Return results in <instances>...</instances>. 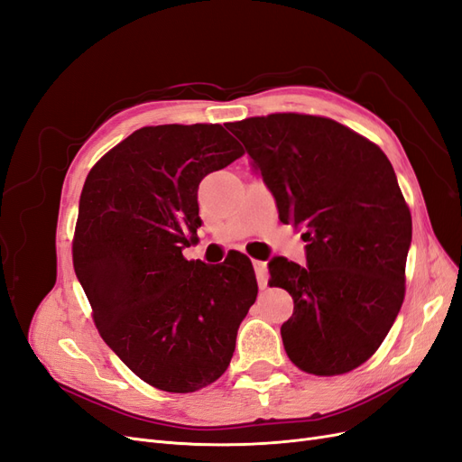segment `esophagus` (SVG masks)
I'll return each instance as SVG.
<instances>
[{
    "label": "esophagus",
    "mask_w": 462,
    "mask_h": 462,
    "mask_svg": "<svg viewBox=\"0 0 462 462\" xmlns=\"http://www.w3.org/2000/svg\"><path fill=\"white\" fill-rule=\"evenodd\" d=\"M253 263H254L258 285H260V289H265V287H268V265H265V262H260V260H254Z\"/></svg>",
    "instance_id": "1"
}]
</instances>
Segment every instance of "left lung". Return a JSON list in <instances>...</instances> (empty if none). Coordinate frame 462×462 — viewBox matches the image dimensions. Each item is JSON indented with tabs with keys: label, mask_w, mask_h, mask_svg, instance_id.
<instances>
[{
	"label": "left lung",
	"mask_w": 462,
	"mask_h": 462,
	"mask_svg": "<svg viewBox=\"0 0 462 462\" xmlns=\"http://www.w3.org/2000/svg\"><path fill=\"white\" fill-rule=\"evenodd\" d=\"M273 194L279 219L302 229L306 265L270 260V285L295 302L282 326L287 356L337 375L382 345L404 299L412 219L385 153L345 125L273 114L229 123Z\"/></svg>",
	"instance_id": "1"
}]
</instances>
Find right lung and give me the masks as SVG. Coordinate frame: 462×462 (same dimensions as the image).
<instances>
[{"label": "right lung", "instance_id": "right-lung-1", "mask_svg": "<svg viewBox=\"0 0 462 462\" xmlns=\"http://www.w3.org/2000/svg\"><path fill=\"white\" fill-rule=\"evenodd\" d=\"M221 125H158L125 138L82 187L75 273L102 339L141 380L192 393L227 370L258 295L250 260L189 262L199 185L243 156Z\"/></svg>", "mask_w": 462, "mask_h": 462}]
</instances>
